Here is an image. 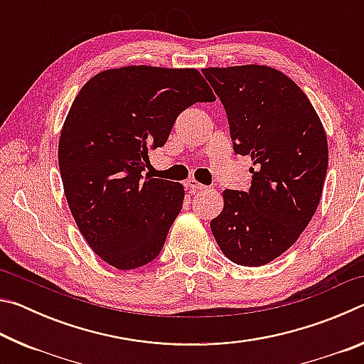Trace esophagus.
I'll list each match as a JSON object with an SVG mask.
<instances>
[{
    "label": "esophagus",
    "mask_w": 364,
    "mask_h": 364,
    "mask_svg": "<svg viewBox=\"0 0 364 364\" xmlns=\"http://www.w3.org/2000/svg\"><path fill=\"white\" fill-rule=\"evenodd\" d=\"M186 186H188V189L191 191V193H197V191H202V189L205 188L204 184H200L199 181H196V180H188L186 181Z\"/></svg>",
    "instance_id": "1"
}]
</instances>
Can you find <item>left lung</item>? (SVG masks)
Wrapping results in <instances>:
<instances>
[{"instance_id": "obj_1", "label": "left lung", "mask_w": 364, "mask_h": 364, "mask_svg": "<svg viewBox=\"0 0 364 364\" xmlns=\"http://www.w3.org/2000/svg\"><path fill=\"white\" fill-rule=\"evenodd\" d=\"M202 73L226 110L234 152L254 162L247 193H223L212 232L231 262L262 267L284 254L315 215L328 139L311 102L282 72L239 65Z\"/></svg>"}]
</instances>
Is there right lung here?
Here are the masks:
<instances>
[{"label": "right lung", "mask_w": 364, "mask_h": 364, "mask_svg": "<svg viewBox=\"0 0 364 364\" xmlns=\"http://www.w3.org/2000/svg\"><path fill=\"white\" fill-rule=\"evenodd\" d=\"M196 69L132 65L97 73L73 101L59 139L69 208L90 247L117 269L151 263L180 213V183L143 175L176 117L213 102Z\"/></svg>", "instance_id": "obj_1"}]
</instances>
